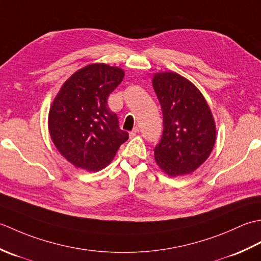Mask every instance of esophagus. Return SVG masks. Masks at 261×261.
<instances>
[{"mask_svg": "<svg viewBox=\"0 0 261 261\" xmlns=\"http://www.w3.org/2000/svg\"><path fill=\"white\" fill-rule=\"evenodd\" d=\"M138 132H139V127H134V130H132L131 132H130V134H129V136H130V138H131V139H132V138H135L136 136H137V134H138Z\"/></svg>", "mask_w": 261, "mask_h": 261, "instance_id": "34e87169", "label": "esophagus"}]
</instances>
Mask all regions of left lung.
I'll use <instances>...</instances> for the list:
<instances>
[{"label": "left lung", "instance_id": "1", "mask_svg": "<svg viewBox=\"0 0 261 261\" xmlns=\"http://www.w3.org/2000/svg\"><path fill=\"white\" fill-rule=\"evenodd\" d=\"M152 86L164 115V132L153 149L154 160L170 177L191 174L213 150V114L201 91L175 71L153 74Z\"/></svg>", "mask_w": 261, "mask_h": 261}]
</instances>
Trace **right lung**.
<instances>
[{"label": "right lung", "instance_id": "1", "mask_svg": "<svg viewBox=\"0 0 261 261\" xmlns=\"http://www.w3.org/2000/svg\"><path fill=\"white\" fill-rule=\"evenodd\" d=\"M123 77L124 70L116 66L87 65L75 71L54 98L49 135L60 154L76 168H105L129 138L108 108L109 95Z\"/></svg>", "mask_w": 261, "mask_h": 261}]
</instances>
